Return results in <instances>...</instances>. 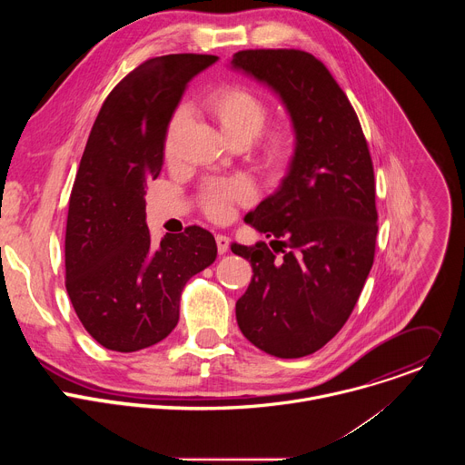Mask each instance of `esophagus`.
<instances>
[{
    "mask_svg": "<svg viewBox=\"0 0 465 465\" xmlns=\"http://www.w3.org/2000/svg\"><path fill=\"white\" fill-rule=\"evenodd\" d=\"M215 241H217V250H219V253H226L228 248H230V239H228L226 235L219 233V235H215Z\"/></svg>",
    "mask_w": 465,
    "mask_h": 465,
    "instance_id": "1",
    "label": "esophagus"
}]
</instances>
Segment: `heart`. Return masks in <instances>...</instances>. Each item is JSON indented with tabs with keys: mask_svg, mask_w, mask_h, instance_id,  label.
<instances>
[{
	"mask_svg": "<svg viewBox=\"0 0 465 465\" xmlns=\"http://www.w3.org/2000/svg\"><path fill=\"white\" fill-rule=\"evenodd\" d=\"M204 108L233 143L248 145L253 142V156L264 171L282 173L292 162L296 151L294 130L287 124L262 130L271 108L253 92L241 86H223L206 97ZM183 124L185 110L180 108L173 114L165 130L167 154H173ZM252 198V185L242 178L208 180L201 193L204 213L217 223L228 221L237 204H248Z\"/></svg>",
	"mask_w": 465,
	"mask_h": 465,
	"instance_id": "obj_1",
	"label": "heart"
}]
</instances>
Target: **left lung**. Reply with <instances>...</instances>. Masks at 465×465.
<instances>
[{
	"mask_svg": "<svg viewBox=\"0 0 465 465\" xmlns=\"http://www.w3.org/2000/svg\"><path fill=\"white\" fill-rule=\"evenodd\" d=\"M232 64L280 94L296 132L289 174L244 219L271 246L232 244L253 271L237 323L261 351L298 359L339 333L371 271L373 162L350 99L316 56L244 49Z\"/></svg>",
	"mask_w": 465,
	"mask_h": 465,
	"instance_id": "obj_1",
	"label": "left lung"
}]
</instances>
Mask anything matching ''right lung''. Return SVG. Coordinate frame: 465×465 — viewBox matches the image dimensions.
Returning <instances> with one entry per match:
<instances>
[{"label": "right lung", "mask_w": 465, "mask_h": 465, "mask_svg": "<svg viewBox=\"0 0 465 465\" xmlns=\"http://www.w3.org/2000/svg\"><path fill=\"white\" fill-rule=\"evenodd\" d=\"M215 60L178 53L142 62L108 94L92 126L70 194L65 291L106 350L132 353L163 341L178 323L185 283L217 257L201 226L154 242L145 223L169 119L185 84Z\"/></svg>", "instance_id": "1"}]
</instances>
